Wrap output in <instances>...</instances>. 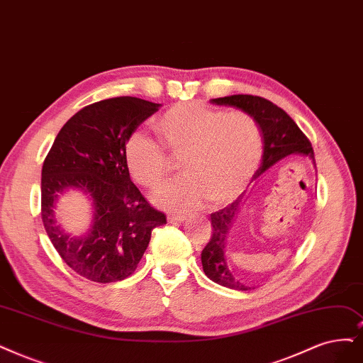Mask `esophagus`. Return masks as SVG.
Instances as JSON below:
<instances>
[{
    "label": "esophagus",
    "mask_w": 363,
    "mask_h": 363,
    "mask_svg": "<svg viewBox=\"0 0 363 363\" xmlns=\"http://www.w3.org/2000/svg\"><path fill=\"white\" fill-rule=\"evenodd\" d=\"M185 220H186V217H184V216H173V213L167 216L169 223H184Z\"/></svg>",
    "instance_id": "34e87169"
}]
</instances>
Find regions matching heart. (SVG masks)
<instances>
[{"label": "heart", "mask_w": 363, "mask_h": 363, "mask_svg": "<svg viewBox=\"0 0 363 363\" xmlns=\"http://www.w3.org/2000/svg\"><path fill=\"white\" fill-rule=\"evenodd\" d=\"M154 128L172 158H182L186 177L155 196L157 205L173 212L199 209L206 200L213 208L229 205L247 189L263 157L262 130L245 112L184 101L160 115ZM165 152L139 133L130 136L124 160L131 178L151 191L161 189L172 169Z\"/></svg>", "instance_id": "1"}]
</instances>
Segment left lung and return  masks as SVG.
Instances as JSON below:
<instances>
[{
    "mask_svg": "<svg viewBox=\"0 0 363 363\" xmlns=\"http://www.w3.org/2000/svg\"><path fill=\"white\" fill-rule=\"evenodd\" d=\"M212 104L230 106L251 115L257 121L263 136V157L254 179L271 169L274 164L291 154L310 157L314 163V151L310 140L296 125V123L272 101L257 96H238L212 99ZM240 208V199L217 212L211 213L212 235L208 245L202 251V266L206 277L223 287L233 290H251V287L238 279L225 259V244L232 223L235 221Z\"/></svg>",
    "mask_w": 363,
    "mask_h": 363,
    "instance_id": "1",
    "label": "left lung"
}]
</instances>
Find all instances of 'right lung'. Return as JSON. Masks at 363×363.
<instances>
[{
  "instance_id": "obj_1",
  "label": "right lung",
  "mask_w": 363,
  "mask_h": 363,
  "mask_svg": "<svg viewBox=\"0 0 363 363\" xmlns=\"http://www.w3.org/2000/svg\"><path fill=\"white\" fill-rule=\"evenodd\" d=\"M158 103L115 97L85 106L60 130L42 169V220L50 242L72 269L94 283L130 277L166 224L130 179L124 147L131 134L160 109ZM82 191L93 208L91 229L74 237L55 217L58 196Z\"/></svg>"
}]
</instances>
